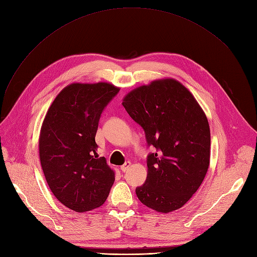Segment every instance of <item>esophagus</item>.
<instances>
[{"label": "esophagus", "instance_id": "esophagus-1", "mask_svg": "<svg viewBox=\"0 0 257 257\" xmlns=\"http://www.w3.org/2000/svg\"><path fill=\"white\" fill-rule=\"evenodd\" d=\"M131 166H132V163H131V162H125V163L120 167V170H121L122 172H126V171L131 168Z\"/></svg>", "mask_w": 257, "mask_h": 257}]
</instances>
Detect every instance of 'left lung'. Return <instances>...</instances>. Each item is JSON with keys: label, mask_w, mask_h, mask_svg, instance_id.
Here are the masks:
<instances>
[{"label": "left lung", "mask_w": 257, "mask_h": 257, "mask_svg": "<svg viewBox=\"0 0 257 257\" xmlns=\"http://www.w3.org/2000/svg\"><path fill=\"white\" fill-rule=\"evenodd\" d=\"M122 105L156 150L147 156V178L136 188L138 199L162 213L181 208L201 186L210 164V127L204 111L174 79L132 90Z\"/></svg>", "instance_id": "obj_1"}]
</instances>
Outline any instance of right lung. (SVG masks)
I'll list each match as a JSON object with an SVG mask.
<instances>
[{"mask_svg": "<svg viewBox=\"0 0 257 257\" xmlns=\"http://www.w3.org/2000/svg\"><path fill=\"white\" fill-rule=\"evenodd\" d=\"M119 88L112 84L72 83L57 94L41 127L39 154L56 199L76 212L101 207L115 180L105 157L96 153L101 114Z\"/></svg>", "mask_w": 257, "mask_h": 257, "instance_id": "obj_1", "label": "right lung"}]
</instances>
